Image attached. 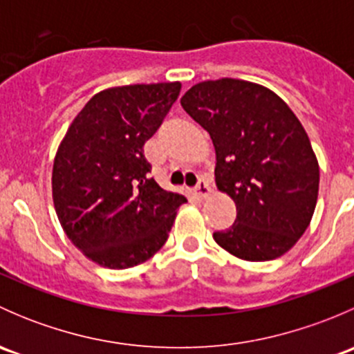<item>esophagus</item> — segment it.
I'll return each mask as SVG.
<instances>
[{
	"instance_id": "esophagus-1",
	"label": "esophagus",
	"mask_w": 354,
	"mask_h": 354,
	"mask_svg": "<svg viewBox=\"0 0 354 354\" xmlns=\"http://www.w3.org/2000/svg\"><path fill=\"white\" fill-rule=\"evenodd\" d=\"M195 194L198 195V197H207V195L210 194V187H209V183H207L205 180H202V178H200L198 180V183H197V187H195Z\"/></svg>"
}]
</instances>
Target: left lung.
<instances>
[{
    "label": "left lung",
    "mask_w": 354,
    "mask_h": 354,
    "mask_svg": "<svg viewBox=\"0 0 354 354\" xmlns=\"http://www.w3.org/2000/svg\"><path fill=\"white\" fill-rule=\"evenodd\" d=\"M181 106L209 131L217 188L236 203V221L214 233L216 243L250 262L286 253L319 197V162L298 118L272 91L236 78L200 82Z\"/></svg>",
    "instance_id": "left-lung-1"
}]
</instances>
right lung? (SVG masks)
I'll return each mask as SVG.
<instances>
[{
  "mask_svg": "<svg viewBox=\"0 0 354 354\" xmlns=\"http://www.w3.org/2000/svg\"><path fill=\"white\" fill-rule=\"evenodd\" d=\"M181 91L180 82L95 94L68 128L53 166V200L71 243L92 262L128 269L166 243L183 195L149 176L144 144Z\"/></svg>",
  "mask_w": 354,
  "mask_h": 354,
  "instance_id": "add662e5",
  "label": "right lung"
}]
</instances>
